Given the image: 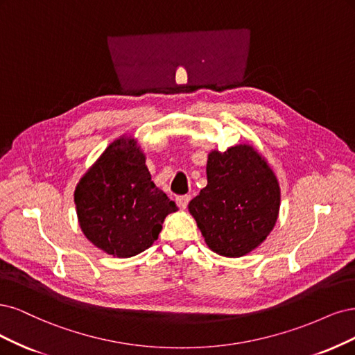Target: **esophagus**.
Here are the masks:
<instances>
[{
  "instance_id": "1",
  "label": "esophagus",
  "mask_w": 355,
  "mask_h": 355,
  "mask_svg": "<svg viewBox=\"0 0 355 355\" xmlns=\"http://www.w3.org/2000/svg\"><path fill=\"white\" fill-rule=\"evenodd\" d=\"M190 199H191V198L189 196V194H184V196H178V198L175 199V202H177V205H178V207H180L181 209H186L189 202H190Z\"/></svg>"
}]
</instances>
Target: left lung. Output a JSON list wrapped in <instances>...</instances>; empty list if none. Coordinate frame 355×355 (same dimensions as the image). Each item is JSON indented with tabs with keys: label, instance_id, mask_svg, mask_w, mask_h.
<instances>
[{
	"label": "left lung",
	"instance_id": "1",
	"mask_svg": "<svg viewBox=\"0 0 355 355\" xmlns=\"http://www.w3.org/2000/svg\"><path fill=\"white\" fill-rule=\"evenodd\" d=\"M207 177V187L189 203L205 242L223 257L248 255L264 242L279 218L276 174L252 144L243 143L225 152L212 150Z\"/></svg>",
	"mask_w": 355,
	"mask_h": 355
}]
</instances>
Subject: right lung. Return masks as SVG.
Masks as SVG:
<instances>
[{
    "label": "right lung",
    "mask_w": 355,
    "mask_h": 355,
    "mask_svg": "<svg viewBox=\"0 0 355 355\" xmlns=\"http://www.w3.org/2000/svg\"><path fill=\"white\" fill-rule=\"evenodd\" d=\"M79 227L91 243L115 258L153 245L175 202L155 186L141 147L122 135L89 166L75 189Z\"/></svg>",
    "instance_id": "obj_1"
}]
</instances>
